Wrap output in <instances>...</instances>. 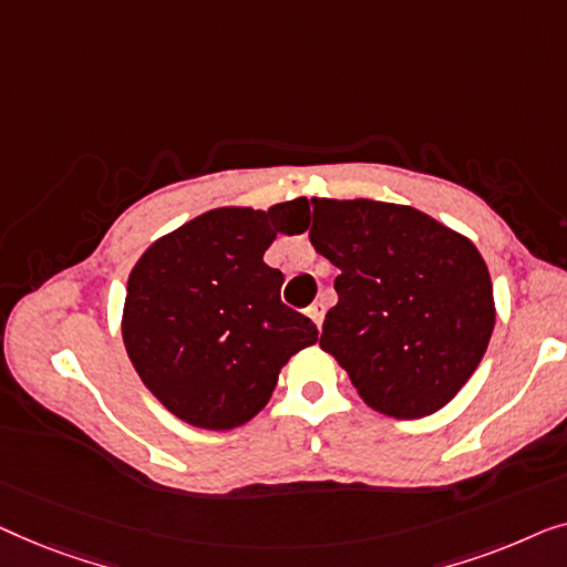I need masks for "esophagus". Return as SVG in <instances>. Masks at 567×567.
<instances>
[{"instance_id":"34e87169","label":"esophagus","mask_w":567,"mask_h":567,"mask_svg":"<svg viewBox=\"0 0 567 567\" xmlns=\"http://www.w3.org/2000/svg\"><path fill=\"white\" fill-rule=\"evenodd\" d=\"M308 316H310V321H313L318 329H321L323 326V316H326V306H323V300H316L313 306L308 308Z\"/></svg>"}]
</instances>
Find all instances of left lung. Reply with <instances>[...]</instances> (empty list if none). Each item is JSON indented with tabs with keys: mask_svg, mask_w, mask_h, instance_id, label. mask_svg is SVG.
Here are the masks:
<instances>
[{
	"mask_svg": "<svg viewBox=\"0 0 567 567\" xmlns=\"http://www.w3.org/2000/svg\"><path fill=\"white\" fill-rule=\"evenodd\" d=\"M310 203V244L341 272L318 344L372 411L432 416L488 349L496 302L485 259L467 236L411 205Z\"/></svg>",
	"mask_w": 567,
	"mask_h": 567,
	"instance_id": "8db88e82",
	"label": "left lung"
}]
</instances>
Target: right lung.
I'll use <instances>...</instances> for the list:
<instances>
[{"mask_svg":"<svg viewBox=\"0 0 567 567\" xmlns=\"http://www.w3.org/2000/svg\"><path fill=\"white\" fill-rule=\"evenodd\" d=\"M308 200L213 207L156 238L127 277L125 352L156 401L189 426L228 432L265 409L280 370L318 329L280 300L265 265L280 234L308 228Z\"/></svg>","mask_w":567,"mask_h":567,"instance_id":"obj_1","label":"right lung"}]
</instances>
